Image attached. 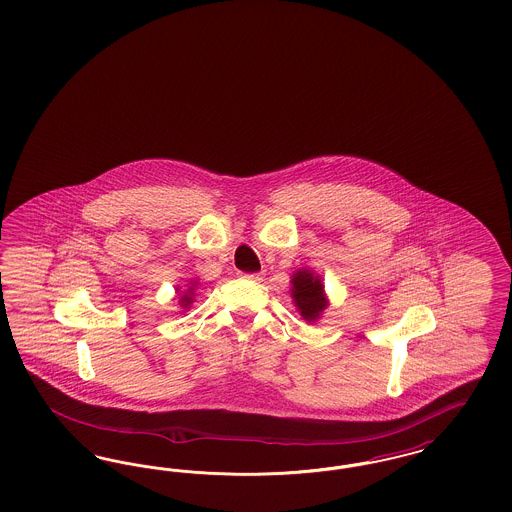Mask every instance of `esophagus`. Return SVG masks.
<instances>
[{
    "instance_id": "esophagus-1",
    "label": "esophagus",
    "mask_w": 512,
    "mask_h": 512,
    "mask_svg": "<svg viewBox=\"0 0 512 512\" xmlns=\"http://www.w3.org/2000/svg\"><path fill=\"white\" fill-rule=\"evenodd\" d=\"M244 278L253 280V282H261V280H263V274H261V272H253V274H244Z\"/></svg>"
}]
</instances>
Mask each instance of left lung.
Wrapping results in <instances>:
<instances>
[{"label":"left lung","mask_w":512,"mask_h":512,"mask_svg":"<svg viewBox=\"0 0 512 512\" xmlns=\"http://www.w3.org/2000/svg\"><path fill=\"white\" fill-rule=\"evenodd\" d=\"M291 299L295 303L301 318L314 324L322 318V314L329 307L328 295L324 289L322 278L312 268H297L291 276Z\"/></svg>","instance_id":"8db88e82"}]
</instances>
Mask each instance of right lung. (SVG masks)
I'll return each instance as SVG.
<instances>
[{"label":"right lung","instance_id":"right-lung-1","mask_svg":"<svg viewBox=\"0 0 512 512\" xmlns=\"http://www.w3.org/2000/svg\"><path fill=\"white\" fill-rule=\"evenodd\" d=\"M198 287V282L196 280H190V286L186 287V289H181V286L175 287V291H177V299H179V307L184 310H188L190 305L194 303V289Z\"/></svg>","mask_w":512,"mask_h":512}]
</instances>
